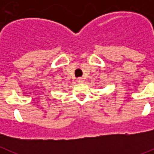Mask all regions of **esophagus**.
Instances as JSON below:
<instances>
[{
	"label": "esophagus",
	"instance_id": "obj_1",
	"mask_svg": "<svg viewBox=\"0 0 154 154\" xmlns=\"http://www.w3.org/2000/svg\"><path fill=\"white\" fill-rule=\"evenodd\" d=\"M77 82H79V83H82V82H84L83 78H82V77H80V78H78V79H77Z\"/></svg>",
	"mask_w": 154,
	"mask_h": 154
}]
</instances>
